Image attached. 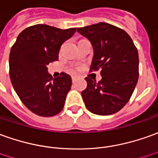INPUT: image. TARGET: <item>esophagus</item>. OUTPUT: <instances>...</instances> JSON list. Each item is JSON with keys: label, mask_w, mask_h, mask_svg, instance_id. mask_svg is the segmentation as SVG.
Here are the masks:
<instances>
[{"label": "esophagus", "mask_w": 158, "mask_h": 158, "mask_svg": "<svg viewBox=\"0 0 158 158\" xmlns=\"http://www.w3.org/2000/svg\"><path fill=\"white\" fill-rule=\"evenodd\" d=\"M71 78H72V81H73V83H74V82H76V81H77V77H75V76H73V77H71Z\"/></svg>", "instance_id": "esophagus-1"}]
</instances>
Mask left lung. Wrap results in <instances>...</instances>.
<instances>
[{
    "label": "left lung",
    "instance_id": "1",
    "mask_svg": "<svg viewBox=\"0 0 158 158\" xmlns=\"http://www.w3.org/2000/svg\"><path fill=\"white\" fill-rule=\"evenodd\" d=\"M94 48L90 71H101L96 82L86 77L81 92L86 107L98 115L117 113L129 102L139 80V53L131 37L121 28L105 22L79 27Z\"/></svg>",
    "mask_w": 158,
    "mask_h": 158
}]
</instances>
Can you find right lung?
Instances as JSON below:
<instances>
[{
  "label": "right lung",
  "instance_id": "add662e5",
  "mask_svg": "<svg viewBox=\"0 0 158 158\" xmlns=\"http://www.w3.org/2000/svg\"><path fill=\"white\" fill-rule=\"evenodd\" d=\"M75 32L76 28L63 30L38 24L21 31L11 48L12 85L23 104L39 116H54L64 108L71 77L62 72L53 78L47 65L58 60L61 45Z\"/></svg>",
  "mask_w": 158,
  "mask_h": 158
}]
</instances>
